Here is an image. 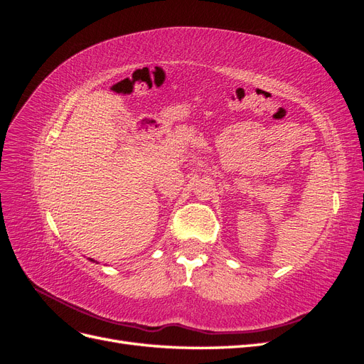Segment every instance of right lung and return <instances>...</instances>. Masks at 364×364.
Here are the masks:
<instances>
[{
	"instance_id": "right-lung-1",
	"label": "right lung",
	"mask_w": 364,
	"mask_h": 364,
	"mask_svg": "<svg viewBox=\"0 0 364 364\" xmlns=\"http://www.w3.org/2000/svg\"><path fill=\"white\" fill-rule=\"evenodd\" d=\"M91 261H94V259H91Z\"/></svg>"
}]
</instances>
